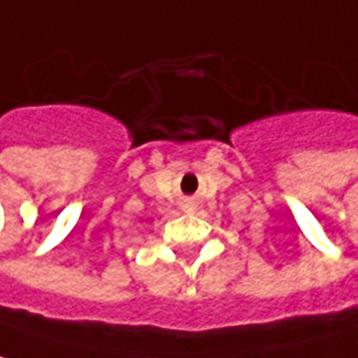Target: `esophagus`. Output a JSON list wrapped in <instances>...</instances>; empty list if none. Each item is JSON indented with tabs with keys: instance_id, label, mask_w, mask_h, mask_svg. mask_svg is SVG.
Segmentation results:
<instances>
[{
	"instance_id": "esophagus-1",
	"label": "esophagus",
	"mask_w": 358,
	"mask_h": 358,
	"mask_svg": "<svg viewBox=\"0 0 358 358\" xmlns=\"http://www.w3.org/2000/svg\"><path fill=\"white\" fill-rule=\"evenodd\" d=\"M189 208H191V206H189Z\"/></svg>"
}]
</instances>
